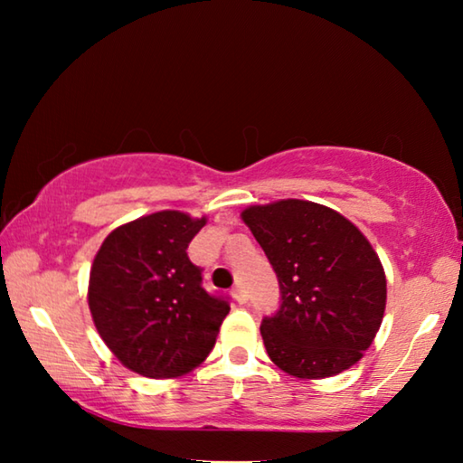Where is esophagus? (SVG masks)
I'll use <instances>...</instances> for the list:
<instances>
[{
  "instance_id": "obj_1",
  "label": "esophagus",
  "mask_w": 463,
  "mask_h": 463,
  "mask_svg": "<svg viewBox=\"0 0 463 463\" xmlns=\"http://www.w3.org/2000/svg\"><path fill=\"white\" fill-rule=\"evenodd\" d=\"M232 296H234V300H237L239 304H247V300H249V294L245 292V288L242 286H237L232 289Z\"/></svg>"
}]
</instances>
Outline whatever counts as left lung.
Segmentation results:
<instances>
[{"label": "left lung", "mask_w": 463, "mask_h": 463, "mask_svg": "<svg viewBox=\"0 0 463 463\" xmlns=\"http://www.w3.org/2000/svg\"><path fill=\"white\" fill-rule=\"evenodd\" d=\"M241 218L279 279L281 307L261 323L271 362L300 380L355 365L386 310V273L365 234L336 210L296 198L249 206Z\"/></svg>", "instance_id": "obj_1"}]
</instances>
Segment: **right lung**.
<instances>
[{"label":"right lung","mask_w":463,"mask_h":463,"mask_svg":"<svg viewBox=\"0 0 463 463\" xmlns=\"http://www.w3.org/2000/svg\"><path fill=\"white\" fill-rule=\"evenodd\" d=\"M206 224L161 210L120 224L93 257L88 304L116 359L145 378H179L213 351L231 307L202 288L187 245Z\"/></svg>","instance_id":"add662e5"}]
</instances>
